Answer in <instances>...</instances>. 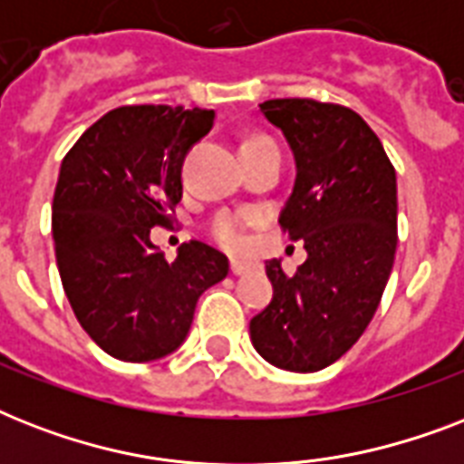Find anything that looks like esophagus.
Masks as SVG:
<instances>
[{
  "label": "esophagus",
  "mask_w": 464,
  "mask_h": 464,
  "mask_svg": "<svg viewBox=\"0 0 464 464\" xmlns=\"http://www.w3.org/2000/svg\"><path fill=\"white\" fill-rule=\"evenodd\" d=\"M231 272H233V275H243V272H247V265L243 260H236V257H233Z\"/></svg>",
  "instance_id": "obj_1"
}]
</instances>
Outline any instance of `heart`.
Segmentation results:
<instances>
[{
  "mask_svg": "<svg viewBox=\"0 0 464 464\" xmlns=\"http://www.w3.org/2000/svg\"><path fill=\"white\" fill-rule=\"evenodd\" d=\"M267 137H253V140H247L243 147H257V144H267ZM250 224H253V217H250L247 211L221 209L207 221V233H209L211 238L217 240L221 247L236 250V247L243 246L246 231Z\"/></svg>",
  "mask_w": 464,
  "mask_h": 464,
  "instance_id": "b5f03b06",
  "label": "heart"
}]
</instances>
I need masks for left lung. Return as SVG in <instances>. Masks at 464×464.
<instances>
[{"label": "left lung", "mask_w": 464, "mask_h": 464, "mask_svg": "<svg viewBox=\"0 0 464 464\" xmlns=\"http://www.w3.org/2000/svg\"><path fill=\"white\" fill-rule=\"evenodd\" d=\"M265 118L289 140L296 185L282 231L308 260L286 275L267 262L272 301L250 320L262 359L313 373L344 356L381 304L397 247V178L359 112L313 98H272Z\"/></svg>", "instance_id": "left-lung-1"}]
</instances>
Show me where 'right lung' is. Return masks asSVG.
Wrapping results in <instances>:
<instances>
[{"label":"right lung","instance_id":"1","mask_svg":"<svg viewBox=\"0 0 464 464\" xmlns=\"http://www.w3.org/2000/svg\"><path fill=\"white\" fill-rule=\"evenodd\" d=\"M214 111L122 105L93 122L62 159L53 238L62 286L86 334L120 361H154L188 337L197 298L228 275L207 243L168 262L149 238L173 224L182 160Z\"/></svg>","mask_w":464,"mask_h":464}]
</instances>
